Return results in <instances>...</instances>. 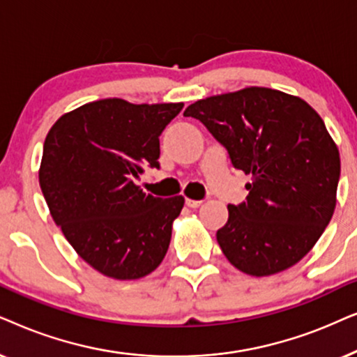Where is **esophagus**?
I'll return each instance as SVG.
<instances>
[{
    "label": "esophagus",
    "instance_id": "esophagus-1",
    "mask_svg": "<svg viewBox=\"0 0 357 357\" xmlns=\"http://www.w3.org/2000/svg\"><path fill=\"white\" fill-rule=\"evenodd\" d=\"M186 204L191 208H197V207H201L202 206V201H194V199H186Z\"/></svg>",
    "mask_w": 357,
    "mask_h": 357
}]
</instances>
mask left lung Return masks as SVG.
I'll return each mask as SVG.
<instances>
[{
    "label": "left lung",
    "mask_w": 357,
    "mask_h": 357,
    "mask_svg": "<svg viewBox=\"0 0 357 357\" xmlns=\"http://www.w3.org/2000/svg\"><path fill=\"white\" fill-rule=\"evenodd\" d=\"M184 116L199 119L251 176L246 202L228 206L217 231L225 258L255 278L297 264L336 207L340 151L323 119L302 98L263 86L199 99Z\"/></svg>",
    "instance_id": "obj_1"
}]
</instances>
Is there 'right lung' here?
<instances>
[{"instance_id":"1","label":"right lung","mask_w":357,"mask_h":357,"mask_svg":"<svg viewBox=\"0 0 357 357\" xmlns=\"http://www.w3.org/2000/svg\"><path fill=\"white\" fill-rule=\"evenodd\" d=\"M183 106L99 99L63 114L45 137L39 184L50 215L106 278H145L168 251L184 197H155L135 178L160 166L158 137Z\"/></svg>"}]
</instances>
